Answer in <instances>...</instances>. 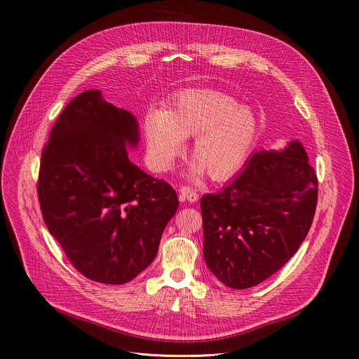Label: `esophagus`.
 I'll use <instances>...</instances> for the list:
<instances>
[{"label":"esophagus","instance_id":"34e87169","mask_svg":"<svg viewBox=\"0 0 359 359\" xmlns=\"http://www.w3.org/2000/svg\"><path fill=\"white\" fill-rule=\"evenodd\" d=\"M180 198L187 202H196L199 199V195L196 194V190L190 186H182L180 187Z\"/></svg>","mask_w":359,"mask_h":359}]
</instances>
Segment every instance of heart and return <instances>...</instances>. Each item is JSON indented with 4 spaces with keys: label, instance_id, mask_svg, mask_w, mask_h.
<instances>
[{
    "label": "heart",
    "instance_id": "b5f03b06",
    "mask_svg": "<svg viewBox=\"0 0 359 359\" xmlns=\"http://www.w3.org/2000/svg\"><path fill=\"white\" fill-rule=\"evenodd\" d=\"M144 135L153 165L170 170L184 150V138H194L187 176L199 180L209 173L225 180L241 169L258 135L254 112L236 105L228 95L212 90L184 92L165 111L153 109L144 119Z\"/></svg>",
    "mask_w": 359,
    "mask_h": 359
}]
</instances>
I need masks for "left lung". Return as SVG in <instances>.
I'll return each instance as SVG.
<instances>
[{
	"label": "left lung",
	"instance_id": "left-lung-1",
	"mask_svg": "<svg viewBox=\"0 0 359 359\" xmlns=\"http://www.w3.org/2000/svg\"><path fill=\"white\" fill-rule=\"evenodd\" d=\"M318 177L297 140L261 150L218 194L201 199L203 257L231 289H250L278 271L312 226Z\"/></svg>",
	"mask_w": 359,
	"mask_h": 359
}]
</instances>
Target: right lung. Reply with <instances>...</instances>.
I'll list each match as a JSON object with an SVG mask.
<instances>
[{
	"label": "right lung",
	"instance_id": "obj_1",
	"mask_svg": "<svg viewBox=\"0 0 359 359\" xmlns=\"http://www.w3.org/2000/svg\"><path fill=\"white\" fill-rule=\"evenodd\" d=\"M137 142L135 116L89 89L65 107L41 151L44 224L92 281L124 284L146 270L179 206L169 183L130 161L126 146Z\"/></svg>",
	"mask_w": 359,
	"mask_h": 359
}]
</instances>
